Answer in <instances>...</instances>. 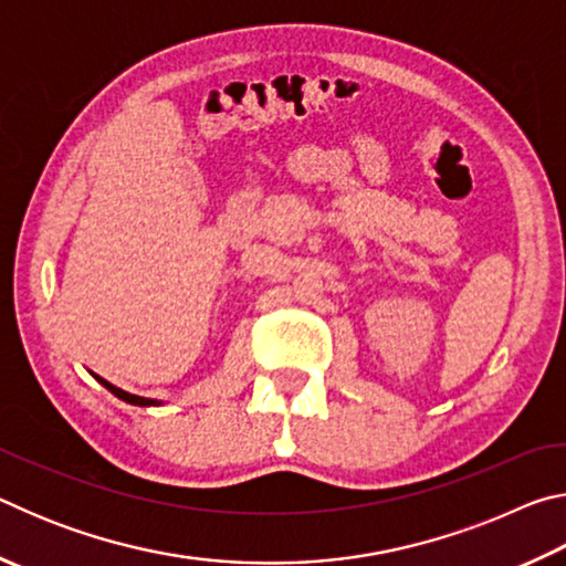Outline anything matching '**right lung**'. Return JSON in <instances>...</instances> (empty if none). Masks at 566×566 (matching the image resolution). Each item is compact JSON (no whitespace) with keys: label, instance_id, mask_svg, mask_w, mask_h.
Instances as JSON below:
<instances>
[{"label":"right lung","instance_id":"obj_1","mask_svg":"<svg viewBox=\"0 0 566 566\" xmlns=\"http://www.w3.org/2000/svg\"><path fill=\"white\" fill-rule=\"evenodd\" d=\"M99 379V377H97ZM104 387H107L114 397H119V399H124V401H129V405H137V407H151V405H157L155 399H145V397H137V395H129V391H124V389H119V387H114V385H109V381H104V379H99Z\"/></svg>","mask_w":566,"mask_h":566}]
</instances>
